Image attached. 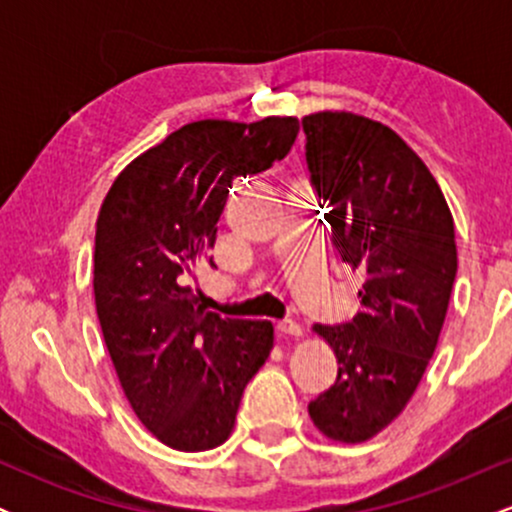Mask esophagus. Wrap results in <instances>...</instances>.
I'll return each instance as SVG.
<instances>
[{"label":"esophagus","mask_w":512,"mask_h":512,"mask_svg":"<svg viewBox=\"0 0 512 512\" xmlns=\"http://www.w3.org/2000/svg\"><path fill=\"white\" fill-rule=\"evenodd\" d=\"M276 334H279L281 339H298L303 334V330H301V325H296V322H279V325H276Z\"/></svg>","instance_id":"obj_1"}]
</instances>
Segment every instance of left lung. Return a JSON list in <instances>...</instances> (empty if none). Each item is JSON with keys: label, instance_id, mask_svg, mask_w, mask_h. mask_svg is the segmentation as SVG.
I'll return each instance as SVG.
<instances>
[{"label": "left lung", "instance_id": "obj_1", "mask_svg": "<svg viewBox=\"0 0 512 512\" xmlns=\"http://www.w3.org/2000/svg\"><path fill=\"white\" fill-rule=\"evenodd\" d=\"M303 132L332 245L366 279L354 320L313 327L339 373L308 414L330 440L363 443L402 414L436 351L457 274L455 223L431 170L383 122L320 110Z\"/></svg>", "mask_w": 512, "mask_h": 512}]
</instances>
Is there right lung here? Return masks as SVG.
Segmentation results:
<instances>
[{
    "instance_id": "obj_1",
    "label": "right lung",
    "mask_w": 512,
    "mask_h": 512,
    "mask_svg": "<svg viewBox=\"0 0 512 512\" xmlns=\"http://www.w3.org/2000/svg\"><path fill=\"white\" fill-rule=\"evenodd\" d=\"M298 129V117L190 122L134 158L98 211L93 293L105 346L137 419L173 450L226 443L274 346L272 322L209 313L190 279L214 264L228 187L281 161Z\"/></svg>"
}]
</instances>
